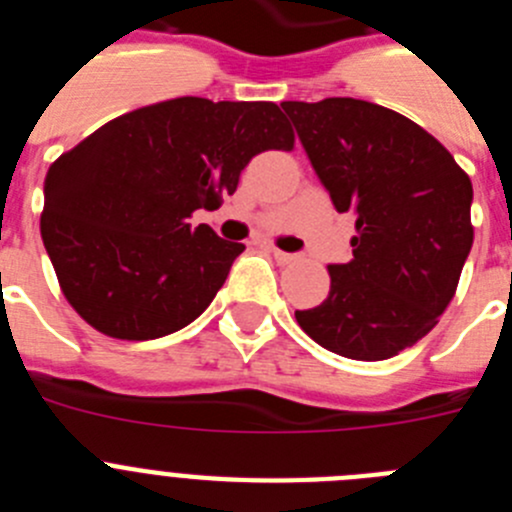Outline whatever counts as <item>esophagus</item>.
I'll list each match as a JSON object with an SVG mask.
<instances>
[{
	"label": "esophagus",
	"mask_w": 512,
	"mask_h": 512,
	"mask_svg": "<svg viewBox=\"0 0 512 512\" xmlns=\"http://www.w3.org/2000/svg\"><path fill=\"white\" fill-rule=\"evenodd\" d=\"M269 253L277 259V264H292L297 259L295 253H287V251H279L277 246H269Z\"/></svg>",
	"instance_id": "obj_1"
}]
</instances>
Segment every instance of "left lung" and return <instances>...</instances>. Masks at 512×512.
<instances>
[{"label": "left lung", "mask_w": 512, "mask_h": 512, "mask_svg": "<svg viewBox=\"0 0 512 512\" xmlns=\"http://www.w3.org/2000/svg\"><path fill=\"white\" fill-rule=\"evenodd\" d=\"M338 212L356 217L354 259L328 266L330 292L297 310L338 356L382 361L436 328L474 241L472 182L446 148L382 104L282 102Z\"/></svg>", "instance_id": "obj_1"}]
</instances>
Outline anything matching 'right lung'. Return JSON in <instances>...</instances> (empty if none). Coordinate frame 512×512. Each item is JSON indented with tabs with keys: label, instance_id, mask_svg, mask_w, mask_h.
<instances>
[{
	"label": "right lung",
	"instance_id": "obj_1",
	"mask_svg": "<svg viewBox=\"0 0 512 512\" xmlns=\"http://www.w3.org/2000/svg\"><path fill=\"white\" fill-rule=\"evenodd\" d=\"M292 148L274 102L176 97L104 122L45 174L40 235L63 297L120 341L200 318L246 246L187 220L220 207L256 153Z\"/></svg>",
	"mask_w": 512,
	"mask_h": 512
}]
</instances>
